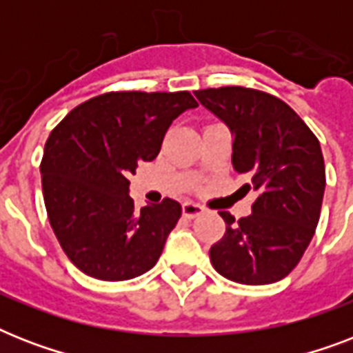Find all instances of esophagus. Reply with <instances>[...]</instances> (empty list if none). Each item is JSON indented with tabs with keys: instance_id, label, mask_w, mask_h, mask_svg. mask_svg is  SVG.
Returning a JSON list of instances; mask_svg holds the SVG:
<instances>
[{
	"instance_id": "esophagus-1",
	"label": "esophagus",
	"mask_w": 353,
	"mask_h": 353,
	"mask_svg": "<svg viewBox=\"0 0 353 353\" xmlns=\"http://www.w3.org/2000/svg\"><path fill=\"white\" fill-rule=\"evenodd\" d=\"M199 214H203V207H201V205L194 203V201L183 203V216H185L187 220H194V218H198Z\"/></svg>"
}]
</instances>
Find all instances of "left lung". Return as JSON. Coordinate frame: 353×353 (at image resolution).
Listing matches in <instances>:
<instances>
[{"label":"left lung","instance_id":"obj_1","mask_svg":"<svg viewBox=\"0 0 353 353\" xmlns=\"http://www.w3.org/2000/svg\"><path fill=\"white\" fill-rule=\"evenodd\" d=\"M225 122L232 166L247 174L256 199L247 218L229 212L225 234L210 247V262L238 284H273L295 269L310 245L323 207L326 174L319 139L284 101L263 91L227 85L196 91Z\"/></svg>","mask_w":353,"mask_h":353}]
</instances>
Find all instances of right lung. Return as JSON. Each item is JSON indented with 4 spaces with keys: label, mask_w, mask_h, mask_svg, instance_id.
<instances>
[{
    "label": "right lung",
    "mask_w": 353,
    "mask_h": 353,
    "mask_svg": "<svg viewBox=\"0 0 353 353\" xmlns=\"http://www.w3.org/2000/svg\"><path fill=\"white\" fill-rule=\"evenodd\" d=\"M198 102L188 91H112L69 112L41 157L47 216L63 252L93 279L119 282L159 260L181 205L165 198L135 210L128 177L157 157L172 121Z\"/></svg>",
    "instance_id": "obj_1"
}]
</instances>
